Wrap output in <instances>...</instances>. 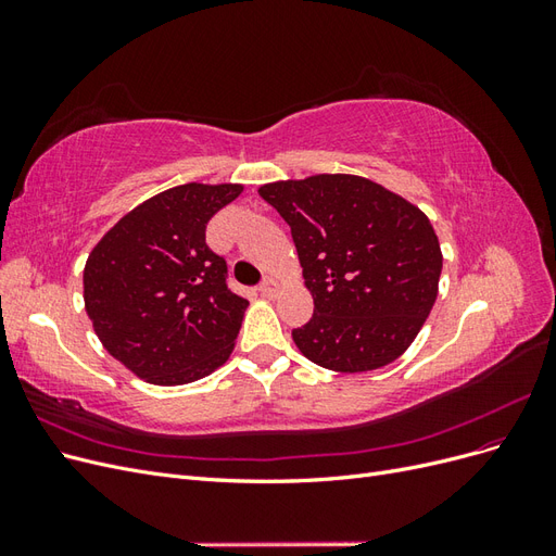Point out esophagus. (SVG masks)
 Returning <instances> with one entry per match:
<instances>
[{"label": "esophagus", "mask_w": 556, "mask_h": 556, "mask_svg": "<svg viewBox=\"0 0 556 556\" xmlns=\"http://www.w3.org/2000/svg\"><path fill=\"white\" fill-rule=\"evenodd\" d=\"M280 288H282V282H280L278 278H274V276H268V278H264V282L260 285V294L266 296V299H274Z\"/></svg>", "instance_id": "1"}]
</instances>
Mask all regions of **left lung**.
Masks as SVG:
<instances>
[{
    "mask_svg": "<svg viewBox=\"0 0 556 556\" xmlns=\"http://www.w3.org/2000/svg\"><path fill=\"white\" fill-rule=\"evenodd\" d=\"M292 229L313 317L292 331L301 355L336 374L392 364L439 296L443 252L408 199L350 174L276 180L257 190Z\"/></svg>",
    "mask_w": 556,
    "mask_h": 556,
    "instance_id": "1",
    "label": "left lung"
}]
</instances>
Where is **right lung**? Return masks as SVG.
I'll list each match as a JSON object with an SVG mask.
<instances>
[{
    "mask_svg": "<svg viewBox=\"0 0 556 556\" xmlns=\"http://www.w3.org/2000/svg\"><path fill=\"white\" fill-rule=\"evenodd\" d=\"M243 185L188 182L146 199L99 241L83 299L109 355L153 384H185L223 366L248 301L227 288V262L206 225Z\"/></svg>",
    "mask_w": 556,
    "mask_h": 556,
    "instance_id": "1",
    "label": "right lung"
}]
</instances>
